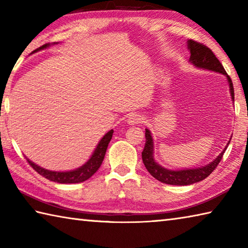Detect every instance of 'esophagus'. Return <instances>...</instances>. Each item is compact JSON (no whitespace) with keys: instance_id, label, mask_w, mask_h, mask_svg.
<instances>
[{"instance_id":"esophagus-1","label":"esophagus","mask_w":248,"mask_h":248,"mask_svg":"<svg viewBox=\"0 0 248 248\" xmlns=\"http://www.w3.org/2000/svg\"><path fill=\"white\" fill-rule=\"evenodd\" d=\"M143 120V116L140 114H131L128 117V124H141Z\"/></svg>"}]
</instances>
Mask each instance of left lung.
I'll return each mask as SVG.
<instances>
[{"label":"left lung","instance_id":"1","mask_svg":"<svg viewBox=\"0 0 248 248\" xmlns=\"http://www.w3.org/2000/svg\"><path fill=\"white\" fill-rule=\"evenodd\" d=\"M187 47L190 49L191 56L190 62L195 67L202 69H208L216 71V73L222 74L227 77L229 87H230V93L231 97L234 101V89L233 83L230 78V76L224 70L221 62L211 51L209 47H207L202 43L196 42L194 40H188L187 41ZM145 146L142 152V159L144 166L147 169L153 177L158 180V181L171 184V186H188V184H193L196 182H200L202 180L206 179L208 175L213 172V171L217 168L220 160L222 159V156L226 152L227 147L223 148V151L220 153L219 156L214 161H211L210 164L204 166V167L195 168V169H183V170H169L164 167H161L154 159L153 153H154V144H153V138L151 136V132L148 129H145ZM230 142L228 143V145Z\"/></svg>","mask_w":248,"mask_h":248}]
</instances>
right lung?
<instances>
[{
    "mask_svg": "<svg viewBox=\"0 0 248 248\" xmlns=\"http://www.w3.org/2000/svg\"><path fill=\"white\" fill-rule=\"evenodd\" d=\"M48 46H49L48 43L44 44V46H40L39 48L35 49V51H33V53L40 51V49L46 48ZM112 133H114V130H110V131L107 132L105 136L102 138L100 143L97 144V146L95 148V151L93 152L91 158H90L83 166H81V167L75 170L65 171V172H61V171H49L47 169L40 167L38 165H35L28 158H27V161H28L31 167L37 171L39 174H41L42 177L46 178L47 180H49V181L57 182V183H65V184L83 182L85 180L91 178L92 175L96 172L97 169L101 167L103 160H104L107 146H108V144L112 138Z\"/></svg>",
    "mask_w": 248,
    "mask_h": 248,
    "instance_id": "1",
    "label": "right lung"
}]
</instances>
